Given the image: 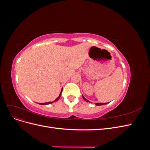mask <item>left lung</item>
<instances>
[{"label": "left lung", "mask_w": 150, "mask_h": 150, "mask_svg": "<svg viewBox=\"0 0 150 150\" xmlns=\"http://www.w3.org/2000/svg\"><path fill=\"white\" fill-rule=\"evenodd\" d=\"M83 99H84V100H85L86 102H89V101L88 100V99H86L83 96ZM107 104V103H96V105H97V106H100V105H103V104Z\"/></svg>", "instance_id": "1"}]
</instances>
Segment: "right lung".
<instances>
[{"mask_svg":"<svg viewBox=\"0 0 150 150\" xmlns=\"http://www.w3.org/2000/svg\"><path fill=\"white\" fill-rule=\"evenodd\" d=\"M62 89L61 90V93H60V94H59V97L56 99L55 101H57L60 98V97H61V93H62ZM53 102H48V103H39V104H41V105H46V104H51V103H52Z\"/></svg>","mask_w":150,"mask_h":150,"instance_id":"obj_1","label":"right lung"}]
</instances>
